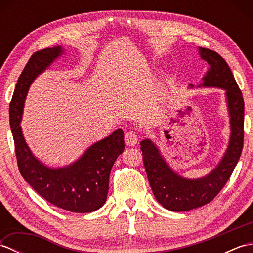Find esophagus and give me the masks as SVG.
I'll use <instances>...</instances> for the list:
<instances>
[{
  "label": "esophagus",
  "instance_id": "esophagus-1",
  "mask_svg": "<svg viewBox=\"0 0 253 253\" xmlns=\"http://www.w3.org/2000/svg\"><path fill=\"white\" fill-rule=\"evenodd\" d=\"M138 140H139V137L136 132L128 131L125 133V143L127 144V146H129V147L136 146Z\"/></svg>",
  "mask_w": 253,
  "mask_h": 253
}]
</instances>
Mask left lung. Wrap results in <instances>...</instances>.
<instances>
[{
	"label": "left lung",
	"instance_id": "1",
	"mask_svg": "<svg viewBox=\"0 0 253 253\" xmlns=\"http://www.w3.org/2000/svg\"><path fill=\"white\" fill-rule=\"evenodd\" d=\"M198 50L202 60L209 64L199 87L225 90L232 132L221 162L211 173L198 179H187L175 173L150 139L140 142L143 165L154 197L165 209L175 212L189 211L211 202L232 176L244 147L245 102L234 75L218 53L201 46Z\"/></svg>",
	"mask_w": 253,
	"mask_h": 253
}]
</instances>
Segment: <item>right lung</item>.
I'll return each mask as SVG.
<instances>
[{"label":"right lung","mask_w":253,"mask_h":253,"mask_svg":"<svg viewBox=\"0 0 253 253\" xmlns=\"http://www.w3.org/2000/svg\"><path fill=\"white\" fill-rule=\"evenodd\" d=\"M62 53V46H54L31 55L17 80L9 104L10 129L18 169L24 179L55 207L69 212L89 213L100 209L106 201L112 166L125 149L124 131L117 129L93 143L71 165L51 169L32 154L19 125L31 83Z\"/></svg>","instance_id":"1"}]
</instances>
